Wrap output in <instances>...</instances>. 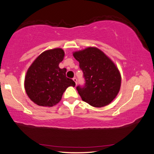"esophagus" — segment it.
Segmentation results:
<instances>
[{
  "instance_id": "esophagus-1",
  "label": "esophagus",
  "mask_w": 154,
  "mask_h": 154,
  "mask_svg": "<svg viewBox=\"0 0 154 154\" xmlns=\"http://www.w3.org/2000/svg\"><path fill=\"white\" fill-rule=\"evenodd\" d=\"M73 81H74L75 82V84H76V85L77 84V79L76 77H74L73 78Z\"/></svg>"
}]
</instances>
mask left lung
<instances>
[{
    "label": "left lung",
    "instance_id": "obj_1",
    "mask_svg": "<svg viewBox=\"0 0 154 154\" xmlns=\"http://www.w3.org/2000/svg\"><path fill=\"white\" fill-rule=\"evenodd\" d=\"M73 56L79 61L85 80L83 86L76 88L82 100L94 107L110 104L121 85L120 72L113 61L96 48L75 52Z\"/></svg>",
    "mask_w": 154,
    "mask_h": 154
}]
</instances>
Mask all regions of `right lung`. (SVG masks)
Segmentation results:
<instances>
[{
    "mask_svg": "<svg viewBox=\"0 0 154 154\" xmlns=\"http://www.w3.org/2000/svg\"><path fill=\"white\" fill-rule=\"evenodd\" d=\"M64 54L61 48L43 52L27 70L25 88L35 104L42 106H54L59 102L68 86H75V82L66 77V68L59 67Z\"/></svg>",
    "mask_w": 154,
    "mask_h": 154,
    "instance_id": "obj_1",
    "label": "right lung"
}]
</instances>
